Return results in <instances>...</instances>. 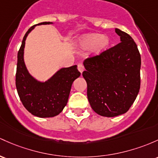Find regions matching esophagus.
I'll return each mask as SVG.
<instances>
[{
    "label": "esophagus",
    "mask_w": 158,
    "mask_h": 158,
    "mask_svg": "<svg viewBox=\"0 0 158 158\" xmlns=\"http://www.w3.org/2000/svg\"><path fill=\"white\" fill-rule=\"evenodd\" d=\"M78 70H79V71L80 73H82L83 70H85L84 65H83L82 63H79V64H78Z\"/></svg>",
    "instance_id": "34e87169"
}]
</instances>
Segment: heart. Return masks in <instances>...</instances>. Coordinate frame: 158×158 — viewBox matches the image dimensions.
I'll return each mask as SVG.
<instances>
[{"instance_id":"1","label":"heart","mask_w":158,"mask_h":158,"mask_svg":"<svg viewBox=\"0 0 158 158\" xmlns=\"http://www.w3.org/2000/svg\"><path fill=\"white\" fill-rule=\"evenodd\" d=\"M109 44V39L105 36L100 34H92L88 36L82 41V46L85 48H91L98 45L99 49H103L106 47Z\"/></svg>"}]
</instances>
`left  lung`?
<instances>
[{
  "instance_id": "obj_1",
  "label": "left lung",
  "mask_w": 158,
  "mask_h": 158,
  "mask_svg": "<svg viewBox=\"0 0 158 158\" xmlns=\"http://www.w3.org/2000/svg\"><path fill=\"white\" fill-rule=\"evenodd\" d=\"M121 42L98 55L86 58L82 76L87 96L98 115L115 117L127 112L140 88L141 56L133 38L115 28Z\"/></svg>"
}]
</instances>
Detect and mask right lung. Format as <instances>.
Masks as SVG:
<instances>
[{"label": "right lung", "mask_w": 158, "mask_h": 158, "mask_svg": "<svg viewBox=\"0 0 158 158\" xmlns=\"http://www.w3.org/2000/svg\"><path fill=\"white\" fill-rule=\"evenodd\" d=\"M49 24L52 22H41L37 25ZM35 26L31 27L26 32L18 52L15 86L22 104L29 112L40 118H51L58 115L64 110L68 101L73 82L81 73L76 65L64 67L44 82H39L29 73L24 61V48L26 38Z\"/></svg>", "instance_id": "1"}]
</instances>
